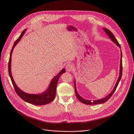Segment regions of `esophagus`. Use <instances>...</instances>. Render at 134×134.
<instances>
[{
  "label": "esophagus",
  "instance_id": "esophagus-1",
  "mask_svg": "<svg viewBox=\"0 0 134 134\" xmlns=\"http://www.w3.org/2000/svg\"><path fill=\"white\" fill-rule=\"evenodd\" d=\"M74 67L71 64H68L66 66V69L67 71H71L72 69H73Z\"/></svg>",
  "mask_w": 134,
  "mask_h": 134
}]
</instances>
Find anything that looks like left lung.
Wrapping results in <instances>:
<instances>
[{"instance_id":"obj_1","label":"left lung","mask_w":134,"mask_h":134,"mask_svg":"<svg viewBox=\"0 0 134 134\" xmlns=\"http://www.w3.org/2000/svg\"><path fill=\"white\" fill-rule=\"evenodd\" d=\"M104 30H105V31L106 32V33L108 35V36L120 48H121L120 45L119 43V42H118L117 40L116 39V38L115 37V36H114V35L112 34V32L107 29L106 28H104ZM122 52H121V60H120V75L119 77L118 78V80L117 81V82L115 84V86L113 90L112 91V92L111 93H109L107 96H106L105 98L102 99H99V100H93V101H91V100H86V99H84L83 98H82L80 96V95L78 94L76 89V86H75V81H74V87H75V94L77 98V99L82 103L85 104H87V105H94V104H103L105 103L106 102H107L109 98H111L112 97V96L113 94L114 91L116 90V89L118 86L119 83L121 79V77H122Z\"/></svg>"}]
</instances>
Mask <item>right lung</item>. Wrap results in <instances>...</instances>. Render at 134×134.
I'll list each match as a JSON object with an SVG mask.
<instances>
[{
    "mask_svg": "<svg viewBox=\"0 0 134 134\" xmlns=\"http://www.w3.org/2000/svg\"><path fill=\"white\" fill-rule=\"evenodd\" d=\"M26 29L24 30L21 33L20 37L15 41V43H14V45L12 47L10 53V57L9 59L8 62V74L10 76L11 81L12 84L13 85L14 88L15 89V91L17 94L20 97L21 99H22L25 102L35 105H43L47 104H48L51 103L55 98V93H56V88H57V85L58 83V81L60 76L62 75L64 72H65V69L64 68L61 70V71L59 73L55 76L53 80H52L50 84V86L48 87V89L46 90L45 92L44 93L40 94H28L25 92L22 91L21 90H20L14 82L13 77L12 76L11 71H10V64H11V56L12 51L13 50V48L16 45V44L20 41L22 37L23 36L24 33L25 32Z\"/></svg>",
    "mask_w": 134,
    "mask_h": 134,
    "instance_id": "1",
    "label": "right lung"
}]
</instances>
